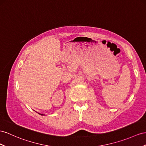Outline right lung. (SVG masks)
I'll use <instances>...</instances> for the list:
<instances>
[{"label": "right lung", "mask_w": 146, "mask_h": 146, "mask_svg": "<svg viewBox=\"0 0 146 146\" xmlns=\"http://www.w3.org/2000/svg\"><path fill=\"white\" fill-rule=\"evenodd\" d=\"M39 114H40V115H43V114H40V113H39Z\"/></svg>", "instance_id": "obj_1"}]
</instances>
